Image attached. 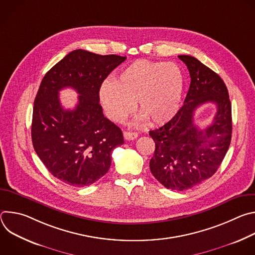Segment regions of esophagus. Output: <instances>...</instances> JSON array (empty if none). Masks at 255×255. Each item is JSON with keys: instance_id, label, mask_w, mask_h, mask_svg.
Here are the masks:
<instances>
[{"instance_id": "esophagus-1", "label": "esophagus", "mask_w": 255, "mask_h": 255, "mask_svg": "<svg viewBox=\"0 0 255 255\" xmlns=\"http://www.w3.org/2000/svg\"><path fill=\"white\" fill-rule=\"evenodd\" d=\"M137 137H138V134L136 132H128V131L124 132V138L126 140H134Z\"/></svg>"}]
</instances>
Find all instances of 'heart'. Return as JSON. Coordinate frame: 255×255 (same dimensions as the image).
<instances>
[{"label":"heart","instance_id":"b5f03b06","mask_svg":"<svg viewBox=\"0 0 255 255\" xmlns=\"http://www.w3.org/2000/svg\"><path fill=\"white\" fill-rule=\"evenodd\" d=\"M184 91V75L173 62L137 60L124 67L115 82H105L100 99L107 115L123 122L136 102L142 120L152 125L169 121L178 111Z\"/></svg>","mask_w":255,"mask_h":255}]
</instances>
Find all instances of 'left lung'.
I'll use <instances>...</instances> for the list:
<instances>
[{
    "label": "left lung",
    "mask_w": 255,
    "mask_h": 255,
    "mask_svg": "<svg viewBox=\"0 0 255 255\" xmlns=\"http://www.w3.org/2000/svg\"><path fill=\"white\" fill-rule=\"evenodd\" d=\"M178 58L190 71V89L174 117L149 131L155 142L149 167L166 189L185 191L203 183L219 168L231 142L232 112L223 80L196 57ZM210 101L216 104L217 112L212 124L202 130L193 124V113Z\"/></svg>",
    "instance_id": "left-lung-1"
}]
</instances>
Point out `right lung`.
Returning a JSON list of instances; mask_svg holds the SVG:
<instances>
[{
	"instance_id": "right-lung-1",
	"label": "right lung",
	"mask_w": 255,
	"mask_h": 255,
	"mask_svg": "<svg viewBox=\"0 0 255 255\" xmlns=\"http://www.w3.org/2000/svg\"><path fill=\"white\" fill-rule=\"evenodd\" d=\"M126 59L77 49L44 76L33 107V147L48 171L62 183L86 187L106 174L113 149L124 143L121 129L103 114V82ZM71 87L80 95L74 111H65L58 94Z\"/></svg>"
}]
</instances>
